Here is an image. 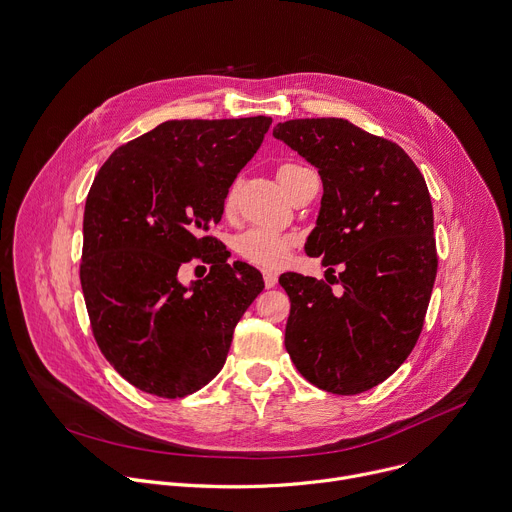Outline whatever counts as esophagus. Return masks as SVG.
<instances>
[{"label": "esophagus", "mask_w": 512, "mask_h": 512, "mask_svg": "<svg viewBox=\"0 0 512 512\" xmlns=\"http://www.w3.org/2000/svg\"><path fill=\"white\" fill-rule=\"evenodd\" d=\"M263 279H265V287H273V285L277 283V273L265 269V271H263Z\"/></svg>", "instance_id": "obj_1"}]
</instances>
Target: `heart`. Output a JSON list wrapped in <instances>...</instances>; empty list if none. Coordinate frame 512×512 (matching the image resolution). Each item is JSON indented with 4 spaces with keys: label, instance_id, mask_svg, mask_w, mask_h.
Masks as SVG:
<instances>
[{
    "label": "heart",
    "instance_id": "1",
    "mask_svg": "<svg viewBox=\"0 0 512 512\" xmlns=\"http://www.w3.org/2000/svg\"><path fill=\"white\" fill-rule=\"evenodd\" d=\"M306 172H308V168H304L300 164H283L277 170V180H279L281 188L289 194L291 190H294L300 176H304ZM233 200H235V190L231 188L225 194V210H231ZM291 245H294V237L275 233V231H265V229H249L235 239L237 253L245 261L261 265V267L281 265L285 261Z\"/></svg>",
    "mask_w": 512,
    "mask_h": 512
}]
</instances>
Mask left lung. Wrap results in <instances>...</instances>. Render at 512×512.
<instances>
[{
  "instance_id": "1",
  "label": "left lung",
  "mask_w": 512,
  "mask_h": 512,
  "mask_svg": "<svg viewBox=\"0 0 512 512\" xmlns=\"http://www.w3.org/2000/svg\"><path fill=\"white\" fill-rule=\"evenodd\" d=\"M273 135L318 168L324 194L306 253L343 271L332 282L283 273L285 348L318 389L356 395L411 354L437 273L427 184L397 143L346 119H291ZM331 276L328 278L327 275ZM330 282V283H332Z\"/></svg>"
}]
</instances>
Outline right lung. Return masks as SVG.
I'll return each instance as SVG.
<instances>
[{
  "label": "right lung",
  "mask_w": 512,
  "mask_h": 512,
  "mask_svg": "<svg viewBox=\"0 0 512 512\" xmlns=\"http://www.w3.org/2000/svg\"><path fill=\"white\" fill-rule=\"evenodd\" d=\"M269 125L263 115L166 121L117 148L95 176L81 285L103 356L139 391L178 399L210 383L265 287L206 231ZM192 256L211 271L182 286L177 269Z\"/></svg>",
  "instance_id": "obj_1"
}]
</instances>
